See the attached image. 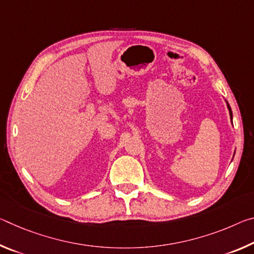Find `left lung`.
I'll list each match as a JSON object with an SVG mask.
<instances>
[{"label": "left lung", "mask_w": 254, "mask_h": 254, "mask_svg": "<svg viewBox=\"0 0 254 254\" xmlns=\"http://www.w3.org/2000/svg\"><path fill=\"white\" fill-rule=\"evenodd\" d=\"M225 103H226V106H227V110H229V113H230V119H231V123L232 126H233V114H232V110H231V106L229 105V103H227V101L225 100ZM234 154H235V151H234ZM234 157V156H233Z\"/></svg>", "instance_id": "8db88e82"}]
</instances>
